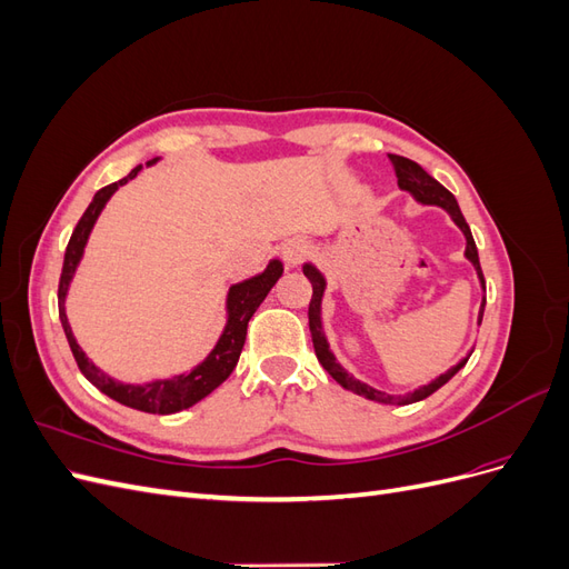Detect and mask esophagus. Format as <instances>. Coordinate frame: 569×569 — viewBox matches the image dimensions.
I'll return each instance as SVG.
<instances>
[{
    "instance_id": "esophagus-1",
    "label": "esophagus",
    "mask_w": 569,
    "mask_h": 569,
    "mask_svg": "<svg viewBox=\"0 0 569 569\" xmlns=\"http://www.w3.org/2000/svg\"><path fill=\"white\" fill-rule=\"evenodd\" d=\"M282 258H284V263L289 266V268H295V266H299L303 258L308 256V242H303V239H289L287 244H282Z\"/></svg>"
}]
</instances>
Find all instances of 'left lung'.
Returning a JSON list of instances; mask_svg holds the SVG:
<instances>
[{
	"label": "left lung",
	"mask_w": 569,
	"mask_h": 569,
	"mask_svg": "<svg viewBox=\"0 0 569 569\" xmlns=\"http://www.w3.org/2000/svg\"><path fill=\"white\" fill-rule=\"evenodd\" d=\"M389 159L396 168V178H399V189L406 194H410L412 199H416L418 203H425V206H439V209H443L446 213L451 216V220L456 222V226L460 228V232L465 234V258L472 263L477 278H479V284L481 289L487 291L485 287V274H481V266H479V253H477V247H475V239H472V232H470V226L465 222L462 213H460V206L456 201V197L446 189L441 182H437L432 176L427 173V170L422 166H418L416 161L410 159H403V157H396V153H389ZM303 274L308 280H311L313 284V299H311V306H308V327H311V337H313V349H316V356L320 360V366L330 372L332 380H337L343 389H349L358 396H366V399L370 401H377V403H391V406H408V403H416V401H422L427 399L429 393H435L437 389H441L446 382L451 380V377L465 368V363H468V358L472 356V351L460 358L458 363L446 370L443 375H439L437 380H432L429 385L416 389V391H408L403 396H393V393H387V391H380L375 389L366 382L356 380L353 375H349V370H343V366L337 360L335 351L330 349V341H327L325 337V327H322V297H325V289H327V280L325 274L318 270L316 263H303ZM485 306H487V297L481 299V306H479V316H477V322L481 325V318H485Z\"/></svg>",
	"instance_id": "8db88e82"
}]
</instances>
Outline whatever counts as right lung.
Masks as SVG:
<instances>
[{
	"mask_svg": "<svg viewBox=\"0 0 569 569\" xmlns=\"http://www.w3.org/2000/svg\"><path fill=\"white\" fill-rule=\"evenodd\" d=\"M161 157L147 161V168L159 163ZM142 166H134L126 178H120L118 182H111L107 187H101L99 192L92 197L88 211L82 213L78 220V226L71 234V242L66 247L63 256V270H61V282H59V320L63 325V332L68 339V347H71L76 363L80 372L84 375V380L92 382L101 393H107L109 399L123 403L128 408L142 410V412H153V416H170V412H180L184 408H192L201 399H206L213 389H218L222 382L228 380L230 372L234 370L239 353L244 349V339H247V325L251 316L256 313V308L263 303L268 297V291L274 287L282 278L284 266L280 258H270V263L266 266L263 272L253 274L249 280L237 282L228 289L226 297V325H222V332L216 341V347L209 351L201 363H197L192 370L180 372V375H170V377H157V380H149L142 385H130V382H120L116 377L107 375L104 370H99L92 360L88 358L80 349V343L71 330V322H68L66 316V297L68 289H71V282L76 278V270L82 261L84 247H88L90 232L94 230V222L99 220L104 206L109 199L118 192L120 187L128 184L130 180L137 178Z\"/></svg>",
	"mask_w": 569,
	"mask_h": 569,
	"instance_id": "1",
	"label": "right lung"
}]
</instances>
